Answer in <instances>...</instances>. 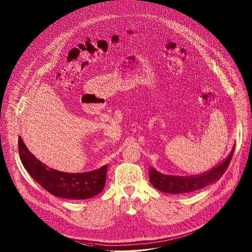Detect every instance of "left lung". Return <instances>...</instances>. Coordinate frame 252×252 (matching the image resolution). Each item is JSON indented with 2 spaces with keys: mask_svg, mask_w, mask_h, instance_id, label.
<instances>
[{
  "mask_svg": "<svg viewBox=\"0 0 252 252\" xmlns=\"http://www.w3.org/2000/svg\"><path fill=\"white\" fill-rule=\"evenodd\" d=\"M234 150L235 146L228 158L222 163L200 175H194L189 177L165 175L157 171L151 166L149 170L150 182L156 189L168 194H188L200 190L210 184H213L221 178V176L224 174L229 166Z\"/></svg>",
  "mask_w": 252,
  "mask_h": 252,
  "instance_id": "obj_1",
  "label": "left lung"
}]
</instances>
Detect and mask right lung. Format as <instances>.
<instances>
[{
	"instance_id": "obj_1",
	"label": "right lung",
	"mask_w": 252,
	"mask_h": 252,
	"mask_svg": "<svg viewBox=\"0 0 252 252\" xmlns=\"http://www.w3.org/2000/svg\"><path fill=\"white\" fill-rule=\"evenodd\" d=\"M18 151L25 169L51 195L67 200H88L98 195L104 188L107 164L100 168L83 173H66L49 169L27 149L21 137L18 138Z\"/></svg>"
}]
</instances>
